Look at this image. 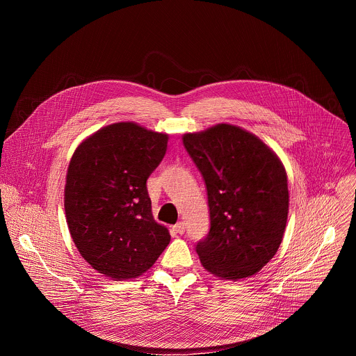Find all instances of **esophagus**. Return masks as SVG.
<instances>
[{"label": "esophagus", "instance_id": "1", "mask_svg": "<svg viewBox=\"0 0 356 356\" xmlns=\"http://www.w3.org/2000/svg\"><path fill=\"white\" fill-rule=\"evenodd\" d=\"M173 229L177 232V234H184V231H186V225H184V222L183 221H180V222H177L175 227H173Z\"/></svg>", "mask_w": 356, "mask_h": 356}]
</instances>
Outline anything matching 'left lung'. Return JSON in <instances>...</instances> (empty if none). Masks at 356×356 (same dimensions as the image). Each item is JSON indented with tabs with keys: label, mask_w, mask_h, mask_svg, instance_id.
<instances>
[{
	"label": "left lung",
	"mask_w": 356,
	"mask_h": 356,
	"mask_svg": "<svg viewBox=\"0 0 356 356\" xmlns=\"http://www.w3.org/2000/svg\"><path fill=\"white\" fill-rule=\"evenodd\" d=\"M206 181L210 232L195 246L201 265L227 280L258 273L277 252L289 214L287 175L257 135L231 124L184 134Z\"/></svg>",
	"instance_id": "8db88e82"
}]
</instances>
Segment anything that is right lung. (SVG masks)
<instances>
[{"label": "right lung", "mask_w": 356, "mask_h": 356, "mask_svg": "<svg viewBox=\"0 0 356 356\" xmlns=\"http://www.w3.org/2000/svg\"><path fill=\"white\" fill-rule=\"evenodd\" d=\"M168 139L128 121L98 129L76 147L65 186L66 221L80 255L98 273L138 277L169 245L146 188Z\"/></svg>", "instance_id": "obj_1"}]
</instances>
